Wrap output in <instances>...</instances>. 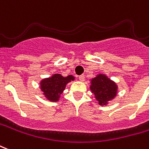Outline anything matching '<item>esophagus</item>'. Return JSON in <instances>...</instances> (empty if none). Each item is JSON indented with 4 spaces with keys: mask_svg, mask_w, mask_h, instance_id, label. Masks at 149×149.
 <instances>
[{
    "mask_svg": "<svg viewBox=\"0 0 149 149\" xmlns=\"http://www.w3.org/2000/svg\"><path fill=\"white\" fill-rule=\"evenodd\" d=\"M79 80H80V81H84V75H80V76H79Z\"/></svg>",
    "mask_w": 149,
    "mask_h": 149,
    "instance_id": "34e87169",
    "label": "esophagus"
}]
</instances>
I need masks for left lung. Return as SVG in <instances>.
I'll return each mask as SVG.
<instances>
[{"instance_id":"left-lung-1","label":"left lung","mask_w":149,"mask_h":149,"mask_svg":"<svg viewBox=\"0 0 149 149\" xmlns=\"http://www.w3.org/2000/svg\"><path fill=\"white\" fill-rule=\"evenodd\" d=\"M91 91L100 106H106L118 93L117 84L104 74H98L91 80Z\"/></svg>"}]
</instances>
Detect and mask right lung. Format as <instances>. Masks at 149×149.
I'll return each mask as SVG.
<instances>
[{
    "mask_svg": "<svg viewBox=\"0 0 149 149\" xmlns=\"http://www.w3.org/2000/svg\"><path fill=\"white\" fill-rule=\"evenodd\" d=\"M74 80L75 77L72 75L64 77L61 74L55 73L50 77L41 80L40 89L47 100L51 102H58L67 84Z\"/></svg>",
    "mask_w": 149,
    "mask_h": 149,
    "instance_id": "obj_1",
    "label": "right lung"
}]
</instances>
